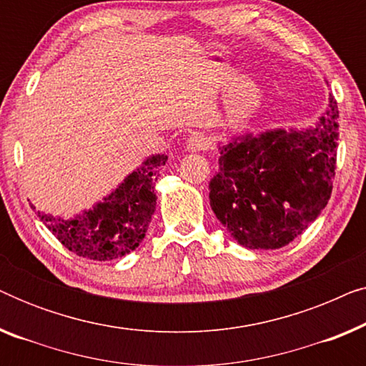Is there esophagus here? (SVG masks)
Returning a JSON list of instances; mask_svg holds the SVG:
<instances>
[{
	"instance_id": "34e87169",
	"label": "esophagus",
	"mask_w": 366,
	"mask_h": 366,
	"mask_svg": "<svg viewBox=\"0 0 366 366\" xmlns=\"http://www.w3.org/2000/svg\"><path fill=\"white\" fill-rule=\"evenodd\" d=\"M209 147V139L207 138V134L203 133H193L192 137L187 139V149L188 152H203Z\"/></svg>"
}]
</instances>
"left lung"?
<instances>
[{
  "instance_id": "left-lung-1",
  "label": "left lung",
  "mask_w": 366,
  "mask_h": 366,
  "mask_svg": "<svg viewBox=\"0 0 366 366\" xmlns=\"http://www.w3.org/2000/svg\"><path fill=\"white\" fill-rule=\"evenodd\" d=\"M338 147V104L313 128L267 129L219 144L209 204L244 248L278 249L300 237L327 207Z\"/></svg>"
}]
</instances>
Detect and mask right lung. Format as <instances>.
Here are the masks:
<instances>
[{"mask_svg": "<svg viewBox=\"0 0 366 366\" xmlns=\"http://www.w3.org/2000/svg\"><path fill=\"white\" fill-rule=\"evenodd\" d=\"M167 159V154L147 158L103 202L81 214L63 219L38 212V217L78 257L97 262L122 258L143 242L157 208L154 183Z\"/></svg>", "mask_w": 366, "mask_h": 366, "instance_id": "obj_1", "label": "right lung"}]
</instances>
